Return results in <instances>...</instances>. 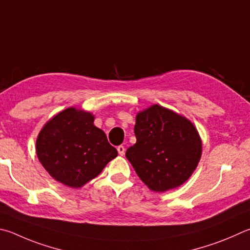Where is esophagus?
<instances>
[{
    "mask_svg": "<svg viewBox=\"0 0 250 250\" xmlns=\"http://www.w3.org/2000/svg\"><path fill=\"white\" fill-rule=\"evenodd\" d=\"M117 151H118V153H119V155L124 156L125 152V146H122V145H119V146L117 147Z\"/></svg>",
    "mask_w": 250,
    "mask_h": 250,
    "instance_id": "1",
    "label": "esophagus"
}]
</instances>
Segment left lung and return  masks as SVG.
<instances>
[{"mask_svg":"<svg viewBox=\"0 0 250 250\" xmlns=\"http://www.w3.org/2000/svg\"><path fill=\"white\" fill-rule=\"evenodd\" d=\"M137 143L125 152L140 179L156 192L188 180L201 158L202 143L187 118L153 105L135 118Z\"/></svg>","mask_w":250,"mask_h":250,"instance_id":"8db88e82","label":"left lung"}]
</instances>
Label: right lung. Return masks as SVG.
I'll return each mask as SVG.
<instances>
[{"label":"right lung","mask_w":250,"mask_h":250,"mask_svg":"<svg viewBox=\"0 0 250 250\" xmlns=\"http://www.w3.org/2000/svg\"><path fill=\"white\" fill-rule=\"evenodd\" d=\"M39 162L50 176L71 188H80L101 174L117 157V149L90 112L70 107L50 119L36 142Z\"/></svg>","instance_id":"1"}]
</instances>
